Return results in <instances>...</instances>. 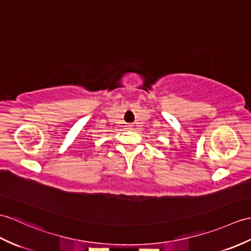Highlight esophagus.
Returning <instances> with one entry per match:
<instances>
[{
	"label": "esophagus",
	"mask_w": 251,
	"mask_h": 251,
	"mask_svg": "<svg viewBox=\"0 0 251 251\" xmlns=\"http://www.w3.org/2000/svg\"><path fill=\"white\" fill-rule=\"evenodd\" d=\"M126 127H127V128H131V127H132V126H131V125H130V124H129V125H126Z\"/></svg>",
	"instance_id": "esophagus-1"
}]
</instances>
